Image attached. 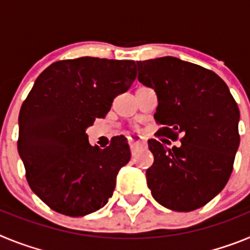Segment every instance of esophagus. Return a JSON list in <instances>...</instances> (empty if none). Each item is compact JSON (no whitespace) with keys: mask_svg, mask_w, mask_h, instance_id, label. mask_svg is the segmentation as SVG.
I'll list each match as a JSON object with an SVG mask.
<instances>
[{"mask_svg":"<svg viewBox=\"0 0 250 250\" xmlns=\"http://www.w3.org/2000/svg\"><path fill=\"white\" fill-rule=\"evenodd\" d=\"M145 144H146V141L143 136H131V138H129V145L131 152H135L139 147L144 146Z\"/></svg>","mask_w":250,"mask_h":250,"instance_id":"34e87169","label":"esophagus"}]
</instances>
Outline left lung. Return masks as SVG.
<instances>
[{"label": "left lung", "mask_w": 250, "mask_h": 250, "mask_svg": "<svg viewBox=\"0 0 250 250\" xmlns=\"http://www.w3.org/2000/svg\"><path fill=\"white\" fill-rule=\"evenodd\" d=\"M138 79L155 90V121L147 141L154 163L146 170L152 198L175 211L204 207L227 185L239 146V109L228 86L211 70L176 57L136 61ZM171 149L162 144L176 141ZM161 140L163 141H161Z\"/></svg>", "instance_id": "1"}]
</instances>
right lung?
Masks as SVG:
<instances>
[{"mask_svg": "<svg viewBox=\"0 0 250 250\" xmlns=\"http://www.w3.org/2000/svg\"><path fill=\"white\" fill-rule=\"evenodd\" d=\"M134 66L127 60L89 56L56 61L22 104L17 149L28 185L52 210L83 216L112 196L119 170L131 155L126 138L114 136L100 149L85 131L130 89Z\"/></svg>", "mask_w": 250, "mask_h": 250, "instance_id": "right-lung-1", "label": "right lung"}]
</instances>
